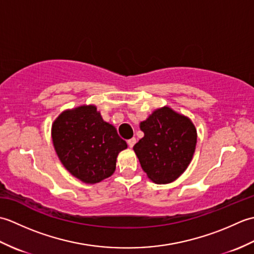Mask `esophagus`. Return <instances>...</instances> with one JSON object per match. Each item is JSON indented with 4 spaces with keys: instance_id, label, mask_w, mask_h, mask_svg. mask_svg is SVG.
<instances>
[{
    "instance_id": "34e87169",
    "label": "esophagus",
    "mask_w": 254,
    "mask_h": 254,
    "mask_svg": "<svg viewBox=\"0 0 254 254\" xmlns=\"http://www.w3.org/2000/svg\"><path fill=\"white\" fill-rule=\"evenodd\" d=\"M135 143H136V139H135V137H132V138H130L127 141V144H128V146H130L131 148L134 146V145H135Z\"/></svg>"
}]
</instances>
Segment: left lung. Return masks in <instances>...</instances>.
I'll return each instance as SVG.
<instances>
[{
	"mask_svg": "<svg viewBox=\"0 0 254 254\" xmlns=\"http://www.w3.org/2000/svg\"><path fill=\"white\" fill-rule=\"evenodd\" d=\"M144 136L134 145L142 169L154 183L177 180L190 165L197 133L190 118L165 106L139 123Z\"/></svg>",
	"mask_w": 254,
	"mask_h": 254,
	"instance_id": "obj_1",
	"label": "left lung"
}]
</instances>
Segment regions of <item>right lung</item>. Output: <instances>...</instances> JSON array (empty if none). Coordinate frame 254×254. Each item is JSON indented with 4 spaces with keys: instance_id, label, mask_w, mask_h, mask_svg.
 I'll return each mask as SVG.
<instances>
[{
    "instance_id": "obj_1",
    "label": "right lung",
    "mask_w": 254,
    "mask_h": 254,
    "mask_svg": "<svg viewBox=\"0 0 254 254\" xmlns=\"http://www.w3.org/2000/svg\"><path fill=\"white\" fill-rule=\"evenodd\" d=\"M51 136L64 168L88 185L112 176L119 153L127 148V142L112 124L104 121L95 105L61 112L52 123Z\"/></svg>"
}]
</instances>
